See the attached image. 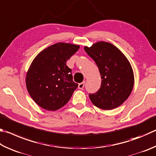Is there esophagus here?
I'll list each match as a JSON object with an SVG mask.
<instances>
[{
    "mask_svg": "<svg viewBox=\"0 0 156 156\" xmlns=\"http://www.w3.org/2000/svg\"><path fill=\"white\" fill-rule=\"evenodd\" d=\"M84 83H85V82H83V83H79L78 84V89H83V88L84 87Z\"/></svg>",
    "mask_w": 156,
    "mask_h": 156,
    "instance_id": "esophagus-1",
    "label": "esophagus"
}]
</instances>
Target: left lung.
<instances>
[{
  "label": "left lung",
  "instance_id": "8db88e82",
  "mask_svg": "<svg viewBox=\"0 0 156 156\" xmlns=\"http://www.w3.org/2000/svg\"><path fill=\"white\" fill-rule=\"evenodd\" d=\"M84 49L95 62L101 78L100 89L89 94L90 101L103 110L121 106L134 87V73L129 61L117 47L108 42L99 41Z\"/></svg>",
  "mask_w": 156,
  "mask_h": 156
}]
</instances>
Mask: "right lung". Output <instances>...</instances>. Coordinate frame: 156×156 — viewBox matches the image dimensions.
Returning a JSON list of instances; mask_svg holds the SVG:
<instances>
[{"instance_id": "add662e5", "label": "right lung", "mask_w": 156, "mask_h": 156, "mask_svg": "<svg viewBox=\"0 0 156 156\" xmlns=\"http://www.w3.org/2000/svg\"><path fill=\"white\" fill-rule=\"evenodd\" d=\"M78 45L59 43L38 54L28 70L26 84L33 100L42 108L55 110L68 102L78 84L73 81L66 62L77 52Z\"/></svg>"}]
</instances>
